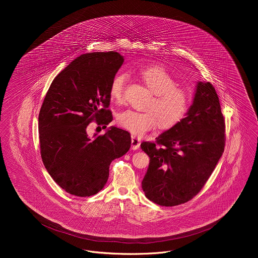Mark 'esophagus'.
I'll return each mask as SVG.
<instances>
[{
	"label": "esophagus",
	"mask_w": 258,
	"mask_h": 258,
	"mask_svg": "<svg viewBox=\"0 0 258 258\" xmlns=\"http://www.w3.org/2000/svg\"><path fill=\"white\" fill-rule=\"evenodd\" d=\"M141 145V140L136 137V136H132L131 137V147L133 150H137Z\"/></svg>",
	"instance_id": "obj_1"
}]
</instances>
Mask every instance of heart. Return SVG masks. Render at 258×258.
Wrapping results in <instances>:
<instances>
[{"mask_svg":"<svg viewBox=\"0 0 258 258\" xmlns=\"http://www.w3.org/2000/svg\"><path fill=\"white\" fill-rule=\"evenodd\" d=\"M140 75L145 81L153 96L148 101V110L133 109L123 111L118 116L121 127L134 135L142 136L158 127L171 128L184 118L190 108L191 99L187 91L178 85V81L165 69L157 66L140 70ZM129 74L119 72L112 78L109 87L111 98L121 103L124 100Z\"/></svg>","mask_w":258,"mask_h":258,"instance_id":"1","label":"heart"}]
</instances>
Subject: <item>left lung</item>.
Here are the masks:
<instances>
[{
	"label": "left lung",
	"mask_w": 258,
	"mask_h": 258,
	"mask_svg": "<svg viewBox=\"0 0 258 258\" xmlns=\"http://www.w3.org/2000/svg\"><path fill=\"white\" fill-rule=\"evenodd\" d=\"M225 145V123L217 91L199 82L186 117L156 138L142 142L150 157L142 187L159 206L174 207L197 196L214 172Z\"/></svg>",
	"instance_id": "left-lung-1"
}]
</instances>
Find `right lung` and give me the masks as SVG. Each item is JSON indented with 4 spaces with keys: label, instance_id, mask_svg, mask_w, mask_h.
Returning a JSON list of instances; mask_svg holds the SVG:
<instances>
[{
    "label": "right lung",
    "instance_id": "obj_1",
    "mask_svg": "<svg viewBox=\"0 0 258 258\" xmlns=\"http://www.w3.org/2000/svg\"><path fill=\"white\" fill-rule=\"evenodd\" d=\"M118 52L82 54L52 80L38 114L40 156L53 181L76 197L97 194L111 162L131 146L128 131L111 127L89 138L88 125L105 129L113 120L109 87L123 64Z\"/></svg>",
    "mask_w": 258,
    "mask_h": 258
}]
</instances>
